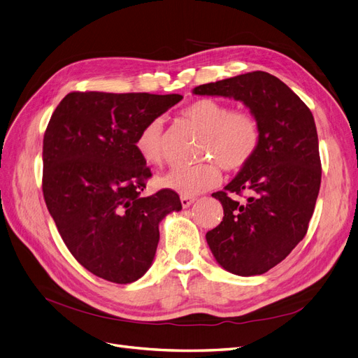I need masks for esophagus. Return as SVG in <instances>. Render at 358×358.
Returning <instances> with one entry per match:
<instances>
[{
  "instance_id": "1",
  "label": "esophagus",
  "mask_w": 358,
  "mask_h": 358,
  "mask_svg": "<svg viewBox=\"0 0 358 358\" xmlns=\"http://www.w3.org/2000/svg\"><path fill=\"white\" fill-rule=\"evenodd\" d=\"M180 201H181V206L182 208H189V206H192L194 203L196 199H194V197H190V196H181Z\"/></svg>"
}]
</instances>
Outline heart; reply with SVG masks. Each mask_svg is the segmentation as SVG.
<instances>
[{
  "mask_svg": "<svg viewBox=\"0 0 358 358\" xmlns=\"http://www.w3.org/2000/svg\"><path fill=\"white\" fill-rule=\"evenodd\" d=\"M181 115L203 132L201 152L203 159H214L230 172L241 171L252 161L259 144V125L250 112L233 110L220 100L199 99L186 106ZM136 149L148 164H164L165 143L161 117H155L141 127ZM216 163L208 161L194 166H176L159 178V184L181 196H197L220 184L221 168Z\"/></svg>",
  "mask_w": 358,
  "mask_h": 358,
  "instance_id": "obj_1",
  "label": "heart"
}]
</instances>
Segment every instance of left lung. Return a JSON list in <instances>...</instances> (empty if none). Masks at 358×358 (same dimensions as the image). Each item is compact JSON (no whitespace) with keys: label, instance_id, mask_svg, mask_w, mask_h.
Instances as JSON below:
<instances>
[{"label":"left lung","instance_id":"8db88e82","mask_svg":"<svg viewBox=\"0 0 358 358\" xmlns=\"http://www.w3.org/2000/svg\"><path fill=\"white\" fill-rule=\"evenodd\" d=\"M193 94L242 101L259 125L258 149L222 192L220 226L206 233L220 266L258 275L282 262L307 234L322 181L311 110L279 78L257 71L196 87ZM250 196L245 204L229 192Z\"/></svg>","mask_w":358,"mask_h":358}]
</instances>
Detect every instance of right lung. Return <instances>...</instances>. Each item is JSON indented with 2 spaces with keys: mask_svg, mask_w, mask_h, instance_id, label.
<instances>
[{
  "mask_svg": "<svg viewBox=\"0 0 358 358\" xmlns=\"http://www.w3.org/2000/svg\"><path fill=\"white\" fill-rule=\"evenodd\" d=\"M181 99L69 92L51 115L43 144L48 213L75 259L104 280L127 285L144 275L159 222L181 209L172 190L141 196L152 172L136 149L141 127Z\"/></svg>",
  "mask_w": 358,
  "mask_h": 358,
  "instance_id": "obj_1",
  "label": "right lung"
}]
</instances>
